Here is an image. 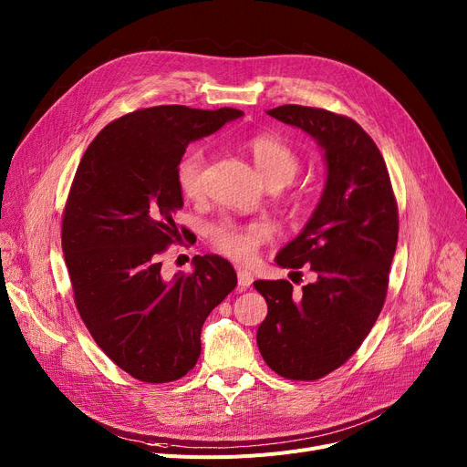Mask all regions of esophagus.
I'll return each instance as SVG.
<instances>
[{
    "mask_svg": "<svg viewBox=\"0 0 467 467\" xmlns=\"http://www.w3.org/2000/svg\"><path fill=\"white\" fill-rule=\"evenodd\" d=\"M253 281H254V277H253V273H251V271L241 269V267L237 269V286H239V290H241V292L249 288V286L253 285Z\"/></svg>",
    "mask_w": 467,
    "mask_h": 467,
    "instance_id": "1",
    "label": "esophagus"
}]
</instances>
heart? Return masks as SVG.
<instances>
[{
    "mask_svg": "<svg viewBox=\"0 0 467 467\" xmlns=\"http://www.w3.org/2000/svg\"><path fill=\"white\" fill-rule=\"evenodd\" d=\"M260 177L269 186H285L299 171V158L279 135L260 133L246 141ZM207 170V156L202 147L190 149L177 161V186L188 200H196L203 194V181ZM273 228L265 221L237 223L232 218L218 221L209 228L211 246L218 253L235 262L254 260L260 246L271 237Z\"/></svg>",
    "mask_w": 467,
    "mask_h": 467,
    "instance_id": "obj_1",
    "label": "heart"
}]
</instances>
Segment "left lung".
Instances as JSON below:
<instances>
[{
	"instance_id": "obj_1",
	"label": "left lung",
	"mask_w": 467,
	"mask_h": 467,
	"mask_svg": "<svg viewBox=\"0 0 467 467\" xmlns=\"http://www.w3.org/2000/svg\"><path fill=\"white\" fill-rule=\"evenodd\" d=\"M269 117L301 128L324 149L327 181L311 221L279 253L281 267L307 265L317 281H256L267 317L256 341L265 364L290 380H317L360 348L385 306L398 244V203L387 163L364 128L345 115L281 105Z\"/></svg>"
}]
</instances>
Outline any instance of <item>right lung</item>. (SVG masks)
Wrapping results in <instances>:
<instances>
[{
  "label": "right lung",
  "instance_id": "1",
  "mask_svg": "<svg viewBox=\"0 0 467 467\" xmlns=\"http://www.w3.org/2000/svg\"><path fill=\"white\" fill-rule=\"evenodd\" d=\"M186 105L137 109L88 145L62 214V249L77 311L98 347L133 379L152 385L184 377L202 352V326L235 288L221 256L161 275L160 256L186 237L177 161L196 141L241 117Z\"/></svg>",
  "mask_w": 467,
  "mask_h": 467
}]
</instances>
